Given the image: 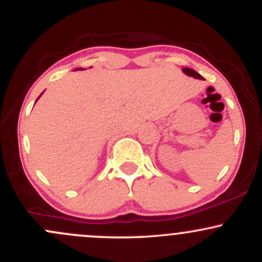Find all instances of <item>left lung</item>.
I'll return each mask as SVG.
<instances>
[{
    "mask_svg": "<svg viewBox=\"0 0 262 262\" xmlns=\"http://www.w3.org/2000/svg\"><path fill=\"white\" fill-rule=\"evenodd\" d=\"M182 71H183V73H185L186 75H188V76L194 77V79L203 80V77L201 76V75L198 74V73H196V71H194V70H192V69H189V68H183V69H182Z\"/></svg>",
    "mask_w": 262,
    "mask_h": 262,
    "instance_id": "left-lung-1",
    "label": "left lung"
}]
</instances>
